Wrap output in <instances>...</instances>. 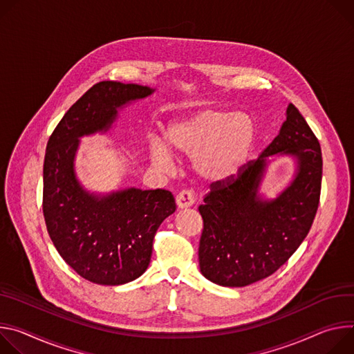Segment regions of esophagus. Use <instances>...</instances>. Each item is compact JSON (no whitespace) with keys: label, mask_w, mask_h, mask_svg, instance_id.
<instances>
[{"label":"esophagus","mask_w":354,"mask_h":354,"mask_svg":"<svg viewBox=\"0 0 354 354\" xmlns=\"http://www.w3.org/2000/svg\"><path fill=\"white\" fill-rule=\"evenodd\" d=\"M176 204H177V207L181 208V209L191 207V205L194 204V195H192V192H191L189 189H183V191H180V192L177 194V197H176Z\"/></svg>","instance_id":"esophagus-1"}]
</instances>
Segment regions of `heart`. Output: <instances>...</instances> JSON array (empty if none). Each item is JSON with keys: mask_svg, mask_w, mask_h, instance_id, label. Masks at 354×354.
<instances>
[{"mask_svg": "<svg viewBox=\"0 0 354 354\" xmlns=\"http://www.w3.org/2000/svg\"><path fill=\"white\" fill-rule=\"evenodd\" d=\"M254 124L248 115L222 109H205L170 124L166 129L169 147L183 156H194V167L201 176L222 180L236 173L254 143ZM156 166L171 167L167 149L150 146Z\"/></svg>", "mask_w": 354, "mask_h": 354, "instance_id": "heart-1", "label": "heart"}]
</instances>
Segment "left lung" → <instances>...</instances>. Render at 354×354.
Segmentation results:
<instances>
[{
    "mask_svg": "<svg viewBox=\"0 0 354 354\" xmlns=\"http://www.w3.org/2000/svg\"><path fill=\"white\" fill-rule=\"evenodd\" d=\"M292 153L299 171L272 202L257 188L272 153ZM322 185V151L298 108H287L279 136L236 174L214 181L198 211L204 221L198 259L203 276L223 287H245L276 272L299 248L315 219Z\"/></svg>",
    "mask_w": 354,
    "mask_h": 354,
    "instance_id": "8db88e82",
    "label": "left lung"
}]
</instances>
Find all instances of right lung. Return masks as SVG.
<instances>
[{"label": "right lung", "mask_w": 354, "mask_h": 354, "mask_svg": "<svg viewBox=\"0 0 354 354\" xmlns=\"http://www.w3.org/2000/svg\"><path fill=\"white\" fill-rule=\"evenodd\" d=\"M151 93L138 84H94L64 113L46 146L42 207L49 236L63 260L94 284L120 286L142 276L154 234L176 201L162 188H129L102 198L86 192L73 171L78 138L106 131L118 106Z\"/></svg>", "instance_id": "1"}]
</instances>
